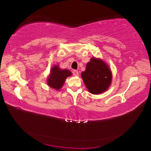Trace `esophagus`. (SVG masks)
I'll use <instances>...</instances> for the list:
<instances>
[{
    "instance_id": "34e87169",
    "label": "esophagus",
    "mask_w": 151,
    "mask_h": 151,
    "mask_svg": "<svg viewBox=\"0 0 151 151\" xmlns=\"http://www.w3.org/2000/svg\"><path fill=\"white\" fill-rule=\"evenodd\" d=\"M73 75H75V76H78V71H77V70H73Z\"/></svg>"
}]
</instances>
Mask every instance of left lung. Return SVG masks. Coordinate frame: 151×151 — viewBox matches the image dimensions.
I'll return each instance as SVG.
<instances>
[{"label": "left lung", "instance_id": "1", "mask_svg": "<svg viewBox=\"0 0 151 151\" xmlns=\"http://www.w3.org/2000/svg\"><path fill=\"white\" fill-rule=\"evenodd\" d=\"M82 77L89 91L95 94L106 91L112 80L111 71L107 64L94 58H91L87 64Z\"/></svg>", "mask_w": 151, "mask_h": 151}]
</instances>
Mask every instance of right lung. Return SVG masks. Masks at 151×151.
<instances>
[{"label": "right lung", "mask_w": 151, "mask_h": 151, "mask_svg": "<svg viewBox=\"0 0 151 151\" xmlns=\"http://www.w3.org/2000/svg\"><path fill=\"white\" fill-rule=\"evenodd\" d=\"M71 75V73L69 70L60 69L58 66L55 65L51 70L50 75L48 76V86L58 90L64 85L66 78Z\"/></svg>", "instance_id": "1"}]
</instances>
